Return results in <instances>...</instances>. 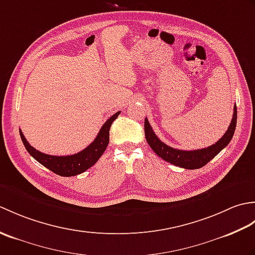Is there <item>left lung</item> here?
<instances>
[{"label":"left lung","instance_id":"8db88e82","mask_svg":"<svg viewBox=\"0 0 255 255\" xmlns=\"http://www.w3.org/2000/svg\"><path fill=\"white\" fill-rule=\"evenodd\" d=\"M237 126V105L234 106V116H232L231 123L228 127V130L221 137L217 142L209 145L207 148L198 150H178L170 147V145L162 142L156 137V134L150 126L147 117L144 119V134L145 140L154 152L158 154L161 159L165 160L169 163L183 167V169L195 170L206 165L210 160H213L221 150L226 148L231 141Z\"/></svg>","mask_w":255,"mask_h":255}]
</instances>
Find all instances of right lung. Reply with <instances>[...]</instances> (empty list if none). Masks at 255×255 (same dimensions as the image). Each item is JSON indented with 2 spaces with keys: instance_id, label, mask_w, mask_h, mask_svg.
Returning <instances> with one entry per match:
<instances>
[{
  "instance_id": "obj_1",
  "label": "right lung",
  "mask_w": 255,
  "mask_h": 255,
  "mask_svg": "<svg viewBox=\"0 0 255 255\" xmlns=\"http://www.w3.org/2000/svg\"><path fill=\"white\" fill-rule=\"evenodd\" d=\"M121 112H117L114 114L112 117H110L106 121V123L103 125L100 129L99 133H97L94 141L88 147L83 149L80 152L71 154V155H50L42 153L40 151L36 150L34 147L27 141L24 137L23 132L19 129V134L23 141L26 150L28 153L34 158L36 161L39 162L40 164L46 166L48 170L52 171L56 174L60 176H75L81 173L85 172L92 165H94L104 153L106 150L108 142H110V129L113 122L118 117Z\"/></svg>"
}]
</instances>
